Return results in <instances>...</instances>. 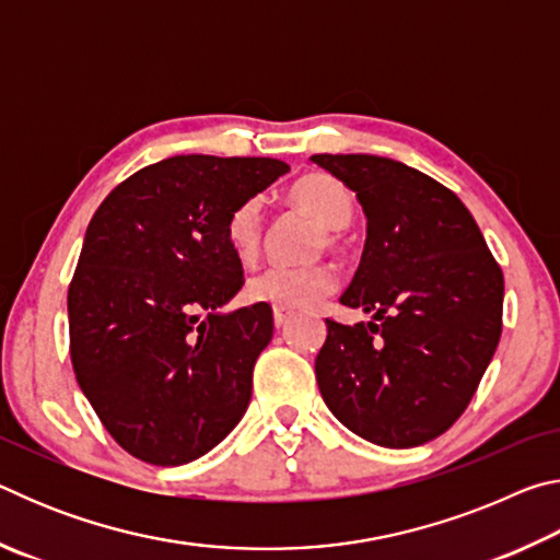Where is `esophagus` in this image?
<instances>
[{"mask_svg": "<svg viewBox=\"0 0 560 560\" xmlns=\"http://www.w3.org/2000/svg\"><path fill=\"white\" fill-rule=\"evenodd\" d=\"M289 318H291L289 311L273 308V326H277V328H283V326H287V324H289Z\"/></svg>", "mask_w": 560, "mask_h": 560, "instance_id": "34e87169", "label": "esophagus"}]
</instances>
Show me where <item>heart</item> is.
<instances>
[{
    "instance_id": "obj_1",
    "label": "heart",
    "mask_w": 560,
    "mask_h": 560,
    "mask_svg": "<svg viewBox=\"0 0 560 560\" xmlns=\"http://www.w3.org/2000/svg\"><path fill=\"white\" fill-rule=\"evenodd\" d=\"M287 200L291 207L314 217L326 226V234L318 236L316 249H338L340 230L353 220L355 197L328 173H308L289 187ZM226 244L242 264L259 259L264 242V205L259 197L236 205L224 224ZM336 271L328 264H308V267H269L246 281V299L254 303H269L281 311L311 308L336 289Z\"/></svg>"
}]
</instances>
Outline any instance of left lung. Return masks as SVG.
Instances as JSON below:
<instances>
[{"label":"left lung","mask_w":560,"mask_h":560,"mask_svg":"<svg viewBox=\"0 0 560 560\" xmlns=\"http://www.w3.org/2000/svg\"><path fill=\"white\" fill-rule=\"evenodd\" d=\"M368 217L365 249L340 303L371 324L326 318L316 355L324 402L381 447H417L467 410L501 338L504 273L457 195L377 155H314Z\"/></svg>","instance_id":"left-lung-1"}]
</instances>
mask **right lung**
<instances>
[{"label":"right lung","instance_id":"1","mask_svg":"<svg viewBox=\"0 0 560 560\" xmlns=\"http://www.w3.org/2000/svg\"><path fill=\"white\" fill-rule=\"evenodd\" d=\"M287 173L271 158L175 155L122 179L93 214L69 283L71 363L132 457L192 462L249 407L273 318L269 303L217 314L244 287L224 224Z\"/></svg>","mask_w":560,"mask_h":560}]
</instances>
